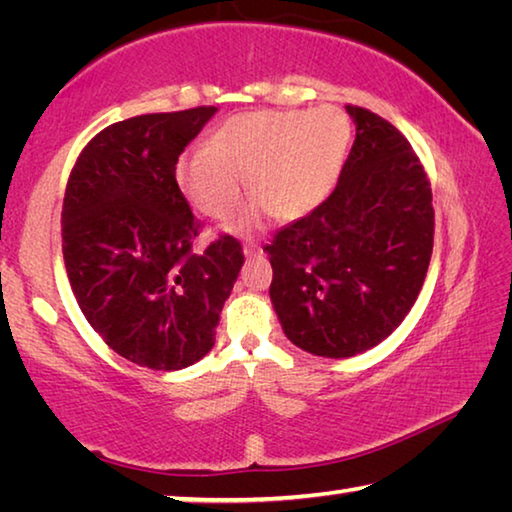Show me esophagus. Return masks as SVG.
<instances>
[{"mask_svg":"<svg viewBox=\"0 0 512 512\" xmlns=\"http://www.w3.org/2000/svg\"><path fill=\"white\" fill-rule=\"evenodd\" d=\"M244 255L246 257H259V255H262V250H259L255 244H246L244 246Z\"/></svg>","mask_w":512,"mask_h":512,"instance_id":"34e87169","label":"esophagus"}]
</instances>
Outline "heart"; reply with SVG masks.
I'll list each match as a JSON object with an SVG mask.
<instances>
[{"instance_id":"1","label":"heart","mask_w":512,"mask_h":512,"mask_svg":"<svg viewBox=\"0 0 512 512\" xmlns=\"http://www.w3.org/2000/svg\"><path fill=\"white\" fill-rule=\"evenodd\" d=\"M350 146L339 108L253 110L225 119L210 146L185 151L173 180L185 201L212 219H228L244 201L246 178L257 196L230 225L255 230L271 212L284 221L314 212L332 194Z\"/></svg>"}]
</instances>
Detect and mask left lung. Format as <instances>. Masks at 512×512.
I'll list each match as a JSON object with an SVG mask.
<instances>
[{
  "instance_id": "1",
  "label": "left lung",
  "mask_w": 512,
  "mask_h": 512,
  "mask_svg": "<svg viewBox=\"0 0 512 512\" xmlns=\"http://www.w3.org/2000/svg\"><path fill=\"white\" fill-rule=\"evenodd\" d=\"M345 110L357 137L339 185L264 246L284 334L327 359L366 352L400 327L433 250L431 187L418 155L375 112Z\"/></svg>"
}]
</instances>
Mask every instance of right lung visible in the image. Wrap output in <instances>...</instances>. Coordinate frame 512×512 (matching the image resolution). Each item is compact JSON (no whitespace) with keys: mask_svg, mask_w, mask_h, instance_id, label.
Listing matches in <instances>:
<instances>
[{"mask_svg":"<svg viewBox=\"0 0 512 512\" xmlns=\"http://www.w3.org/2000/svg\"><path fill=\"white\" fill-rule=\"evenodd\" d=\"M216 110L117 121L85 146L65 189L63 257L76 302L112 350L151 370H183L212 350L244 264L230 235L196 253L201 223L173 180Z\"/></svg>","mask_w":512,"mask_h":512,"instance_id":"obj_1","label":"right lung"}]
</instances>
